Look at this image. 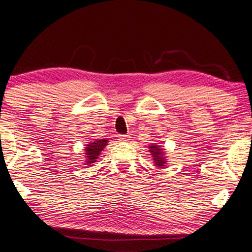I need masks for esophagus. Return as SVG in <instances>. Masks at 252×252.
Instances as JSON below:
<instances>
[{
    "label": "esophagus",
    "mask_w": 252,
    "mask_h": 252,
    "mask_svg": "<svg viewBox=\"0 0 252 252\" xmlns=\"http://www.w3.org/2000/svg\"><path fill=\"white\" fill-rule=\"evenodd\" d=\"M127 139H129V135H119L120 141H126Z\"/></svg>",
    "instance_id": "esophagus-1"
}]
</instances>
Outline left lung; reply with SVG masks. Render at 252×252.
Masks as SVG:
<instances>
[{
    "label": "left lung",
    "mask_w": 252,
    "mask_h": 252,
    "mask_svg": "<svg viewBox=\"0 0 252 252\" xmlns=\"http://www.w3.org/2000/svg\"><path fill=\"white\" fill-rule=\"evenodd\" d=\"M150 151H151V153H152L153 157H154V160H155V162H156V165L159 166V167L165 166V165H164L165 162H166V161H165V157L162 156V150L159 149V146L152 145V146L150 147Z\"/></svg>",
    "instance_id": "left-lung-1"
}]
</instances>
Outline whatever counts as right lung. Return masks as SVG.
Returning a JSON list of instances; mask_svg holds the SVG:
<instances>
[{"label":"right lung","instance_id":"1","mask_svg":"<svg viewBox=\"0 0 252 252\" xmlns=\"http://www.w3.org/2000/svg\"><path fill=\"white\" fill-rule=\"evenodd\" d=\"M107 143H108L107 140L101 139V140L94 141L93 143H90V144L86 146V149H85V155L87 158L86 165H91L92 162L96 161L98 156H99V154H100V152L105 149Z\"/></svg>","mask_w":252,"mask_h":252}]
</instances>
